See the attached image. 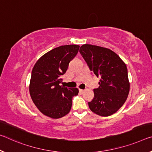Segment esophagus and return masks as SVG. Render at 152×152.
Masks as SVG:
<instances>
[{
	"mask_svg": "<svg viewBox=\"0 0 152 152\" xmlns=\"http://www.w3.org/2000/svg\"><path fill=\"white\" fill-rule=\"evenodd\" d=\"M79 91H80L81 93H83L85 92V90H83V89H79Z\"/></svg>",
	"mask_w": 152,
	"mask_h": 152,
	"instance_id": "obj_1",
	"label": "esophagus"
}]
</instances>
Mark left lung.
I'll use <instances>...</instances> for the list:
<instances>
[{
  "mask_svg": "<svg viewBox=\"0 0 152 152\" xmlns=\"http://www.w3.org/2000/svg\"><path fill=\"white\" fill-rule=\"evenodd\" d=\"M80 54L93 74L100 78L94 98L88 102L90 110L101 116H109L126 101L130 83L126 64L115 53L105 47L83 45Z\"/></svg>",
  "mask_w": 152,
  "mask_h": 152,
  "instance_id": "8db88e82",
  "label": "left lung"
}]
</instances>
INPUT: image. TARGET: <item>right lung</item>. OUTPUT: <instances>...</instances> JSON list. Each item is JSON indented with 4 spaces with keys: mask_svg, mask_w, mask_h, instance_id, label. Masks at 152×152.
<instances>
[{
    "mask_svg": "<svg viewBox=\"0 0 152 152\" xmlns=\"http://www.w3.org/2000/svg\"><path fill=\"white\" fill-rule=\"evenodd\" d=\"M80 46H60L43 55L36 62L31 75L29 91L32 102L40 112L53 119L60 118L71 110L72 97L77 88L59 85L69 61L78 53Z\"/></svg>",
    "mask_w": 152,
    "mask_h": 152,
    "instance_id": "obj_1",
    "label": "right lung"
}]
</instances>
